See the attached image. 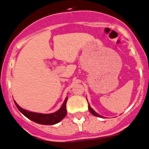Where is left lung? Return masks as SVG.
Returning <instances> with one entry per match:
<instances>
[{
	"label": "left lung",
	"instance_id": "left-lung-1",
	"mask_svg": "<svg viewBox=\"0 0 149 149\" xmlns=\"http://www.w3.org/2000/svg\"><path fill=\"white\" fill-rule=\"evenodd\" d=\"M88 110H89V111H90V112H91V114H93V115H95V116H97V117H100V116L99 114H97V113L95 112V111H94L93 109H91V107H90V106H89V105H88Z\"/></svg>",
	"mask_w": 149,
	"mask_h": 149
}]
</instances>
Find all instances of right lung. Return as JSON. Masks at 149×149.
<instances>
[{
  "label": "right lung",
  "instance_id": "right-lung-1",
  "mask_svg": "<svg viewBox=\"0 0 149 149\" xmlns=\"http://www.w3.org/2000/svg\"><path fill=\"white\" fill-rule=\"evenodd\" d=\"M68 97L65 98L63 103L61 109L56 112L52 113V114H39V113L32 112L26 110H24L22 108H20L18 105L16 103L15 101V104L17 106L19 111L24 114L25 117L31 120L33 122L37 123L42 124V125H54V124L58 123L60 121L62 120L64 117L66 115V102H67Z\"/></svg>",
  "mask_w": 149,
  "mask_h": 149
}]
</instances>
